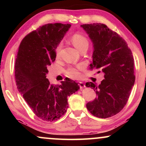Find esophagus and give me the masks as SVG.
<instances>
[{
  "label": "esophagus",
  "instance_id": "34e87169",
  "mask_svg": "<svg viewBox=\"0 0 146 146\" xmlns=\"http://www.w3.org/2000/svg\"><path fill=\"white\" fill-rule=\"evenodd\" d=\"M78 85L80 86V88H84L86 87V86H85V84H84L83 82H78Z\"/></svg>",
  "mask_w": 146,
  "mask_h": 146
}]
</instances>
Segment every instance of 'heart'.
Wrapping results in <instances>:
<instances>
[{"instance_id": "heart-1", "label": "heart", "mask_w": 146, "mask_h": 146, "mask_svg": "<svg viewBox=\"0 0 146 146\" xmlns=\"http://www.w3.org/2000/svg\"><path fill=\"white\" fill-rule=\"evenodd\" d=\"M71 42L75 47L80 51L82 48L88 46V40L87 38L80 33H76L73 35V36L71 37ZM62 46V44L60 43L56 47V53L58 56H59L61 51ZM83 68L84 66L82 64H79L76 66H70L66 70V75L71 78L78 79L81 75L80 71H82Z\"/></svg>"}]
</instances>
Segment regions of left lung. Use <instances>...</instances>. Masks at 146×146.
<instances>
[{
    "label": "left lung",
    "instance_id": "left-lung-1",
    "mask_svg": "<svg viewBox=\"0 0 146 146\" xmlns=\"http://www.w3.org/2000/svg\"><path fill=\"white\" fill-rule=\"evenodd\" d=\"M82 27L93 44L90 68L102 71L101 84L87 82L96 93L97 98L86 108L94 116L108 118L119 113L126 104L135 81L131 50L121 37L101 23L85 24Z\"/></svg>",
    "mask_w": 146,
    "mask_h": 146
}]
</instances>
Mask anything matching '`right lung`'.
Masks as SVG:
<instances>
[{
  "label": "right lung",
  "instance_id": "obj_1",
  "mask_svg": "<svg viewBox=\"0 0 146 146\" xmlns=\"http://www.w3.org/2000/svg\"><path fill=\"white\" fill-rule=\"evenodd\" d=\"M71 25L46 24L27 35L21 42L16 63L17 88L35 115L41 120L53 121L62 117L68 107V98L80 89L69 78L60 85L46 78L48 66L55 61L56 49Z\"/></svg>",
  "mask_w": 146,
  "mask_h": 146
}]
</instances>
